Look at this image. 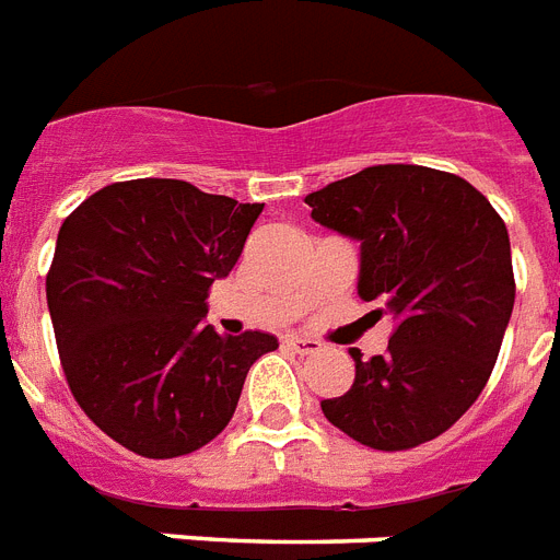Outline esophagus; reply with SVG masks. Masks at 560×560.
<instances>
[{"mask_svg":"<svg viewBox=\"0 0 560 560\" xmlns=\"http://www.w3.org/2000/svg\"><path fill=\"white\" fill-rule=\"evenodd\" d=\"M285 343H289L294 352H301V355H308V352L320 350V341H315V338H303V335H289V338H285Z\"/></svg>","mask_w":560,"mask_h":560,"instance_id":"esophagus-1","label":"esophagus"}]
</instances>
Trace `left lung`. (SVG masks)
I'll use <instances>...</instances> for the list:
<instances>
[{
  "label": "left lung",
  "mask_w": 560,
  "mask_h": 560,
  "mask_svg": "<svg viewBox=\"0 0 560 560\" xmlns=\"http://www.w3.org/2000/svg\"><path fill=\"white\" fill-rule=\"evenodd\" d=\"M312 219L361 243L358 298L396 320L387 352L320 410L361 445L407 451L436 440L489 382L514 306L509 231L465 178L378 164L306 196Z\"/></svg>",
  "instance_id": "8db88e82"
}]
</instances>
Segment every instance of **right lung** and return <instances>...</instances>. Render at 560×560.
<instances>
[{"instance_id": "right-lung-1", "label": "right lung", "mask_w": 560, "mask_h": 560, "mask_svg": "<svg viewBox=\"0 0 560 560\" xmlns=\"http://www.w3.org/2000/svg\"><path fill=\"white\" fill-rule=\"evenodd\" d=\"M262 205L178 178L89 196L57 234L46 277L62 373L83 413L141 457L170 459L225 431L266 332L205 326L208 289L243 254Z\"/></svg>"}]
</instances>
